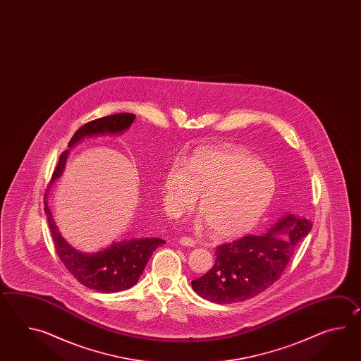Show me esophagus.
Listing matches in <instances>:
<instances>
[{
    "label": "esophagus",
    "mask_w": 361,
    "mask_h": 361,
    "mask_svg": "<svg viewBox=\"0 0 361 361\" xmlns=\"http://www.w3.org/2000/svg\"><path fill=\"white\" fill-rule=\"evenodd\" d=\"M179 244L183 246H195L196 245V240L184 236V238H180V240H179Z\"/></svg>",
    "instance_id": "34e87169"
}]
</instances>
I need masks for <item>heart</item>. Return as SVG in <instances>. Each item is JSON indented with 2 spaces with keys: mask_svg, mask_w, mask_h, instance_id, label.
I'll return each instance as SVG.
<instances>
[{
  "mask_svg": "<svg viewBox=\"0 0 361 361\" xmlns=\"http://www.w3.org/2000/svg\"><path fill=\"white\" fill-rule=\"evenodd\" d=\"M276 192V177L258 156L243 147L200 149L188 161L174 162L162 183L166 212L174 218L190 213L200 200L216 238L245 235L261 221Z\"/></svg>",
  "mask_w": 361,
  "mask_h": 361,
  "instance_id": "b5f03b06",
  "label": "heart"
}]
</instances>
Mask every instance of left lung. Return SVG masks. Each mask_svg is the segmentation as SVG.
Wrapping results in <instances>:
<instances>
[{
  "mask_svg": "<svg viewBox=\"0 0 361 361\" xmlns=\"http://www.w3.org/2000/svg\"><path fill=\"white\" fill-rule=\"evenodd\" d=\"M312 223L289 214L266 235H249L216 246L214 266L192 281L204 300L230 305L253 298L275 284Z\"/></svg>",
  "mask_w": 361,
  "mask_h": 361,
  "instance_id": "1",
  "label": "left lung"
}]
</instances>
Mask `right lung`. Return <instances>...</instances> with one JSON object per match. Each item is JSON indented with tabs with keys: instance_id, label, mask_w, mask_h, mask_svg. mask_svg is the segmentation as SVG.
<instances>
[{
	"instance_id": "1",
	"label": "right lung",
	"mask_w": 361,
	"mask_h": 361,
	"mask_svg": "<svg viewBox=\"0 0 361 361\" xmlns=\"http://www.w3.org/2000/svg\"><path fill=\"white\" fill-rule=\"evenodd\" d=\"M134 120L135 115L133 114H116L92 120L82 125L73 134L68 147L75 146L85 137L123 133L130 128ZM67 156L68 149L59 156V161L45 192V213L51 238L54 240L55 250L72 276L86 288L100 293L126 290L138 283L139 276L142 275L151 255L159 246L165 244V240L157 238H131L114 243L104 250L97 253H82L69 245L56 228L47 204L49 188L56 178L61 177Z\"/></svg>"
}]
</instances>
